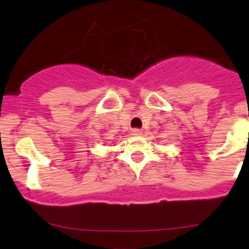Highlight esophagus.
<instances>
[{
  "label": "esophagus",
  "mask_w": 249,
  "mask_h": 249,
  "mask_svg": "<svg viewBox=\"0 0 249 249\" xmlns=\"http://www.w3.org/2000/svg\"><path fill=\"white\" fill-rule=\"evenodd\" d=\"M131 135H133V136H140V135H142V130H140V129H133V130H131Z\"/></svg>",
  "instance_id": "obj_1"
}]
</instances>
